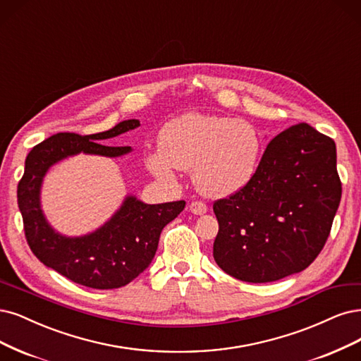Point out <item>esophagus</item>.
I'll use <instances>...</instances> for the list:
<instances>
[{
  "label": "esophagus",
  "mask_w": 361,
  "mask_h": 361,
  "mask_svg": "<svg viewBox=\"0 0 361 361\" xmlns=\"http://www.w3.org/2000/svg\"><path fill=\"white\" fill-rule=\"evenodd\" d=\"M190 210L194 215H203L207 212V206L203 202H192L190 204Z\"/></svg>",
  "instance_id": "1"
}]
</instances>
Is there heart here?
<instances>
[{
	"mask_svg": "<svg viewBox=\"0 0 361 361\" xmlns=\"http://www.w3.org/2000/svg\"><path fill=\"white\" fill-rule=\"evenodd\" d=\"M159 147L147 159L157 176L173 179L176 169H192L198 192L222 198L239 192L254 179L263 140L257 128L242 119L186 114L163 128Z\"/></svg>",
	"mask_w": 361,
	"mask_h": 361,
	"instance_id": "1",
	"label": "heart"
}]
</instances>
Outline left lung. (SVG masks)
I'll return each instance as SVG.
<instances>
[{"instance_id": "obj_1", "label": "left lung", "mask_w": 361, "mask_h": 361, "mask_svg": "<svg viewBox=\"0 0 361 361\" xmlns=\"http://www.w3.org/2000/svg\"><path fill=\"white\" fill-rule=\"evenodd\" d=\"M341 195L334 142L305 122L279 133L250 185L214 203L216 264L252 283L305 270L326 245Z\"/></svg>"}]
</instances>
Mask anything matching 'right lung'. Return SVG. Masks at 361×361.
<instances>
[{
  "instance_id": "1",
  "label": "right lung",
  "mask_w": 361,
  "mask_h": 361,
  "mask_svg": "<svg viewBox=\"0 0 361 361\" xmlns=\"http://www.w3.org/2000/svg\"><path fill=\"white\" fill-rule=\"evenodd\" d=\"M139 126V119H128L91 135L59 133L34 146L25 161L18 185V204L31 251L44 266L85 287L111 290L137 278L154 259L161 231L182 212L185 202L146 204L135 195H127L100 228L70 238L58 233L43 214V179L54 164L80 152L109 158L130 154V146L102 143Z\"/></svg>"
}]
</instances>
